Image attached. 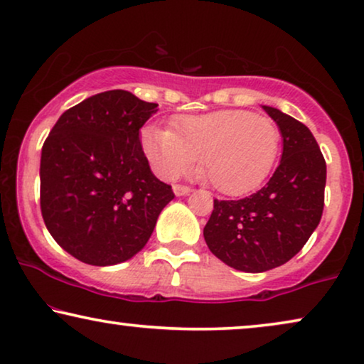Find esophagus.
I'll return each mask as SVG.
<instances>
[{
  "label": "esophagus",
  "instance_id": "obj_1",
  "mask_svg": "<svg viewBox=\"0 0 364 364\" xmlns=\"http://www.w3.org/2000/svg\"><path fill=\"white\" fill-rule=\"evenodd\" d=\"M173 191H175L176 196H184V194L191 193V188L186 186V184H175V186H173Z\"/></svg>",
  "mask_w": 364,
  "mask_h": 364
}]
</instances>
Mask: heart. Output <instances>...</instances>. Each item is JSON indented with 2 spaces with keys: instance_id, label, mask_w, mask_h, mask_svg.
Instances as JSON below:
<instances>
[{
  "instance_id": "1",
  "label": "heart",
  "mask_w": 364,
  "mask_h": 364,
  "mask_svg": "<svg viewBox=\"0 0 364 364\" xmlns=\"http://www.w3.org/2000/svg\"><path fill=\"white\" fill-rule=\"evenodd\" d=\"M279 129L247 110H219L175 119L170 130L148 127L143 150L165 178L191 171L201 158V176L216 191L240 196L267 178L279 153Z\"/></svg>"
}]
</instances>
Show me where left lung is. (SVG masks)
Instances as JSON below:
<instances>
[{"label":"left lung","instance_id":"obj_1","mask_svg":"<svg viewBox=\"0 0 364 364\" xmlns=\"http://www.w3.org/2000/svg\"><path fill=\"white\" fill-rule=\"evenodd\" d=\"M264 110L284 138L282 160L264 188L242 199H214L204 240L229 267L265 272L296 255L318 226L326 163L311 132L274 107Z\"/></svg>","mask_w":364,"mask_h":364}]
</instances>
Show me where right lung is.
Here are the masks:
<instances>
[{"instance_id":"obj_1","label":"right lung","mask_w":364,"mask_h":364,"mask_svg":"<svg viewBox=\"0 0 364 364\" xmlns=\"http://www.w3.org/2000/svg\"><path fill=\"white\" fill-rule=\"evenodd\" d=\"M156 107L127 90L102 92L65 110L46 138L41 213L55 242L80 262L133 257L175 198L141 150L140 129Z\"/></svg>"}]
</instances>
